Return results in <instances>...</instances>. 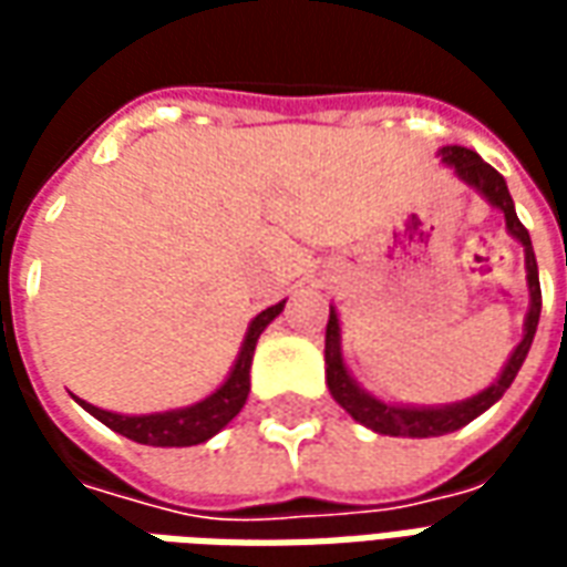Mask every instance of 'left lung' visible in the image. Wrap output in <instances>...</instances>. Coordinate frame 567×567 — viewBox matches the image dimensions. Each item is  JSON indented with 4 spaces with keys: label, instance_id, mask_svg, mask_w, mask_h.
Instances as JSON below:
<instances>
[{
    "label": "left lung",
    "instance_id": "8db88e82",
    "mask_svg": "<svg viewBox=\"0 0 567 567\" xmlns=\"http://www.w3.org/2000/svg\"><path fill=\"white\" fill-rule=\"evenodd\" d=\"M440 161L455 169V175L462 178L464 185H471L486 197L488 206L504 212V221L511 236L525 248V279H528V312H525V328L523 340L513 349L507 364L501 370V377L488 389H483L467 401L458 404H443V406H404V404H385L380 398H373L364 392L352 373L346 370L343 361V346H340V319H337V309L331 307V319H328V331H324V373H328V389H331L333 401L343 406L349 416L361 422L377 434H389V437H440V434H450L458 431L467 422H474L480 413H486L488 406L498 401L501 394L511 389V382L516 380V373L523 368L525 355L532 349L535 340L537 319H540V279H537V260L535 248H532V236L523 227V221L516 218L513 209V197L507 190V182L498 169H492L476 151L462 148V145H446L440 148Z\"/></svg>",
    "mask_w": 567,
    "mask_h": 567
}]
</instances>
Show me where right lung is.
Returning <instances> with one entry per match:
<instances>
[{
  "label": "right lung",
  "instance_id": "add662e5",
  "mask_svg": "<svg viewBox=\"0 0 567 567\" xmlns=\"http://www.w3.org/2000/svg\"><path fill=\"white\" fill-rule=\"evenodd\" d=\"M285 309L282 303L276 307H267L264 312H258L251 324H248L246 340H243V349L236 355L234 368L227 373V380L197 404L178 406V410H166V413H148V416H124V413H109V410H100V406L87 404V401H79L91 416H96L103 425H109L117 434L136 440V443H145V446H197V443H206L209 437H215L230 419L243 410L248 398V389H251V358H255V346H258V337L264 333V328L270 324L279 312Z\"/></svg>",
  "mask_w": 567,
  "mask_h": 567
}]
</instances>
